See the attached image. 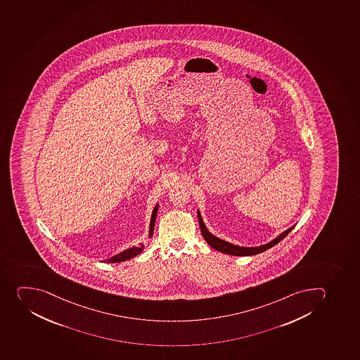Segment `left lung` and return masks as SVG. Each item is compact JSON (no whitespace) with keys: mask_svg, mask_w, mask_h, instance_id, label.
I'll use <instances>...</instances> for the list:
<instances>
[{"mask_svg":"<svg viewBox=\"0 0 360 360\" xmlns=\"http://www.w3.org/2000/svg\"><path fill=\"white\" fill-rule=\"evenodd\" d=\"M197 213H198L199 227H200L201 234H202L205 241L207 242V244H210L215 250L220 251L222 254L233 255V256H252V255L263 252V251L267 250V249H270L276 244L279 243L294 228V226H292L286 231H283L281 234L278 235L277 238H274L272 241L259 245V247H241V245H236V244L231 243V242L224 241V240L217 238V236L212 234L211 231H208L206 226H205L199 210Z\"/></svg>","mask_w":360,"mask_h":360,"instance_id":"left-lung-1","label":"left lung"}]
</instances>
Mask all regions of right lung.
Returning <instances> with one entry per match:
<instances>
[{"label": "right lung", "instance_id": "right-lung-1", "mask_svg": "<svg viewBox=\"0 0 360 360\" xmlns=\"http://www.w3.org/2000/svg\"><path fill=\"white\" fill-rule=\"evenodd\" d=\"M158 211H159V204H156L155 207L153 210L152 218H150V224H149V238H152L153 233H154V227H155L156 215H158ZM145 249V245L141 244L139 247H132L126 249V250L119 252V254L115 255L111 258L105 259V263H119V262L127 261L131 258L136 257L142 250Z\"/></svg>", "mask_w": 360, "mask_h": 360}]
</instances>
